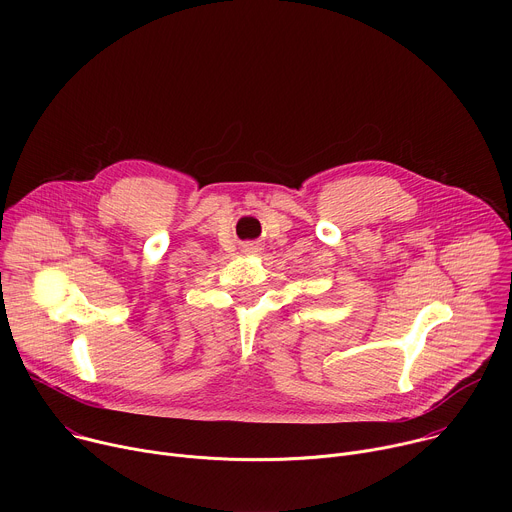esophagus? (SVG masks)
Listing matches in <instances>:
<instances>
[{
	"instance_id": "obj_1",
	"label": "esophagus",
	"mask_w": 512,
	"mask_h": 512,
	"mask_svg": "<svg viewBox=\"0 0 512 512\" xmlns=\"http://www.w3.org/2000/svg\"><path fill=\"white\" fill-rule=\"evenodd\" d=\"M245 251H247V253H259V251H261V247H259V245H253V243H251V245H247V247H245Z\"/></svg>"
}]
</instances>
